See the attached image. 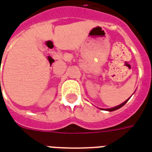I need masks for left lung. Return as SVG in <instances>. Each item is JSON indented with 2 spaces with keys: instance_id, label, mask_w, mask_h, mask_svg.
<instances>
[{
  "instance_id": "8db88e82",
  "label": "left lung",
  "mask_w": 152,
  "mask_h": 152,
  "mask_svg": "<svg viewBox=\"0 0 152 152\" xmlns=\"http://www.w3.org/2000/svg\"><path fill=\"white\" fill-rule=\"evenodd\" d=\"M129 99H127L126 101H124L123 103H121V104H120V105L116 106V107H112V108H107V109H103V108L102 109V108H101V109H102V110H106V111H107V112H113V111H115V110H117V109L122 107H123V106H124V104H125V103L128 102V101H129Z\"/></svg>"
}]
</instances>
